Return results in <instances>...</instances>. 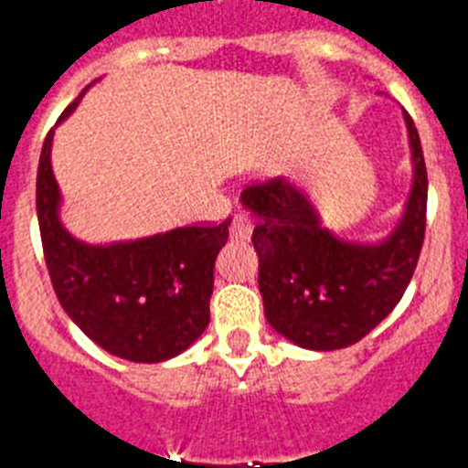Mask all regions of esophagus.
Listing matches in <instances>:
<instances>
[{
  "label": "esophagus",
  "mask_w": 468,
  "mask_h": 468,
  "mask_svg": "<svg viewBox=\"0 0 468 468\" xmlns=\"http://www.w3.org/2000/svg\"><path fill=\"white\" fill-rule=\"evenodd\" d=\"M231 239H237V241H248L250 234H253V225L248 218L243 215H234V220H231Z\"/></svg>",
  "instance_id": "obj_1"
}]
</instances>
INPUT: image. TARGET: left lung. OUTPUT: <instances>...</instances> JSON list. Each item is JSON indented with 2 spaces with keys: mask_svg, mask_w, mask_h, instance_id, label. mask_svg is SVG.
<instances>
[{
  "mask_svg": "<svg viewBox=\"0 0 468 468\" xmlns=\"http://www.w3.org/2000/svg\"><path fill=\"white\" fill-rule=\"evenodd\" d=\"M403 122L412 183L387 237L356 241L328 229L309 194L285 177L243 189L241 204L255 218L264 316L302 349L356 345L394 312L415 274L429 185L420 133L405 110Z\"/></svg>",
  "mask_w": 468,
  "mask_h": 468,
  "instance_id": "1",
  "label": "left lung"
}]
</instances>
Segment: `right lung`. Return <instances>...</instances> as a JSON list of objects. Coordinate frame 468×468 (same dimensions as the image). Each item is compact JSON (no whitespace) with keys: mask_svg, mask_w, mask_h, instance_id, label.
<instances>
[{"mask_svg":"<svg viewBox=\"0 0 468 468\" xmlns=\"http://www.w3.org/2000/svg\"><path fill=\"white\" fill-rule=\"evenodd\" d=\"M89 90L58 119L77 110ZM53 128L37 171V218L48 276L74 324L112 356L161 363L183 354L210 321L215 258L231 220L218 227H177L131 241L89 243L60 220L63 194L51 166Z\"/></svg>","mask_w":468,"mask_h":468,"instance_id":"obj_1","label":"right lung"}]
</instances>
